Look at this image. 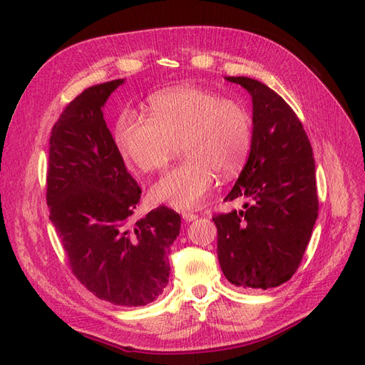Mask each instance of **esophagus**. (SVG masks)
Instances as JSON below:
<instances>
[{
	"label": "esophagus",
	"mask_w": 365,
	"mask_h": 365,
	"mask_svg": "<svg viewBox=\"0 0 365 365\" xmlns=\"http://www.w3.org/2000/svg\"><path fill=\"white\" fill-rule=\"evenodd\" d=\"M197 217V215L192 213V212H182V219L185 220V222H192V220H195Z\"/></svg>",
	"instance_id": "34e87169"
}]
</instances>
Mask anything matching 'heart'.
<instances>
[{
  "label": "heart",
  "instance_id": "heart-1",
  "mask_svg": "<svg viewBox=\"0 0 365 365\" xmlns=\"http://www.w3.org/2000/svg\"><path fill=\"white\" fill-rule=\"evenodd\" d=\"M148 115L121 114L114 140L121 157L143 172L164 169L180 148L185 153L152 185L155 202L192 208L212 189L215 173L231 178L250 155L252 117L233 98L180 86L150 97Z\"/></svg>",
  "mask_w": 365,
  "mask_h": 365
}]
</instances>
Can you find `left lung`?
<instances>
[{"mask_svg":"<svg viewBox=\"0 0 365 365\" xmlns=\"http://www.w3.org/2000/svg\"><path fill=\"white\" fill-rule=\"evenodd\" d=\"M252 98L250 157L225 201L244 208L215 215L217 259L230 283L268 289L300 267L318 216L311 141L292 108L264 83L225 77Z\"/></svg>","mask_w":365,"mask_h":365,"instance_id":"1","label":"left lung"}]
</instances>
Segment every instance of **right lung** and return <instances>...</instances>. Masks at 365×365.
I'll return each mask as SVG.
<instances>
[{"label":"right lung","instance_id":"1","mask_svg":"<svg viewBox=\"0 0 365 365\" xmlns=\"http://www.w3.org/2000/svg\"><path fill=\"white\" fill-rule=\"evenodd\" d=\"M123 82L86 88L54 123L47 205L77 280L101 300L132 307L153 302L168 286L181 216L160 205L130 220L141 189L126 170L102 111Z\"/></svg>","mask_w":365,"mask_h":365}]
</instances>
